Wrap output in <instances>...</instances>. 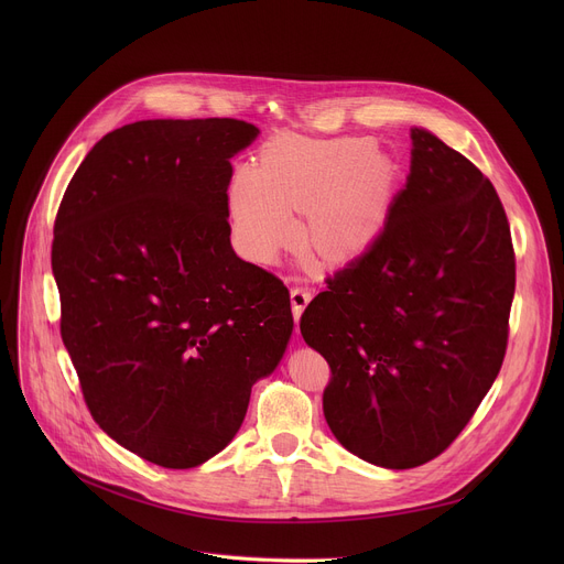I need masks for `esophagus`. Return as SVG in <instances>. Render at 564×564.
I'll list each match as a JSON object with an SVG mask.
<instances>
[{
  "instance_id": "1",
  "label": "esophagus",
  "mask_w": 564,
  "mask_h": 564,
  "mask_svg": "<svg viewBox=\"0 0 564 564\" xmlns=\"http://www.w3.org/2000/svg\"><path fill=\"white\" fill-rule=\"evenodd\" d=\"M290 299H292V312H294V318L299 321L301 312L305 310V305H307V303H310V299H312V292H310V288H292Z\"/></svg>"
}]
</instances>
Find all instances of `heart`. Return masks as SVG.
Returning a JSON list of instances; mask_svg holds the SVG:
<instances>
[{
    "label": "heart",
    "instance_id": "heart-1",
    "mask_svg": "<svg viewBox=\"0 0 564 564\" xmlns=\"http://www.w3.org/2000/svg\"><path fill=\"white\" fill-rule=\"evenodd\" d=\"M359 149L348 142H318L296 135L272 140L259 167L240 170L229 187L234 227L257 261H272L296 238L292 209H316L314 246L346 259L361 252L375 236L379 205L368 185H352Z\"/></svg>",
    "mask_w": 564,
    "mask_h": 564
}]
</instances>
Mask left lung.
I'll list each match as a JSON object with an SVG mask.
<instances>
[{
	"mask_svg": "<svg viewBox=\"0 0 564 564\" xmlns=\"http://www.w3.org/2000/svg\"><path fill=\"white\" fill-rule=\"evenodd\" d=\"M381 231L301 314L324 355V415L344 448L383 468L442 455L507 352L516 252L502 200L468 158L413 129Z\"/></svg>",
	"mask_w": 564,
	"mask_h": 564,
	"instance_id": "left-lung-1",
	"label": "left lung"
}]
</instances>
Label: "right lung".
<instances>
[{"mask_svg":"<svg viewBox=\"0 0 564 564\" xmlns=\"http://www.w3.org/2000/svg\"><path fill=\"white\" fill-rule=\"evenodd\" d=\"M257 133L234 118L124 124L87 153L55 216L59 333L85 404L165 468L231 442L292 335L283 281L229 243V158Z\"/></svg>","mask_w":564,"mask_h":564,"instance_id":"right-lung-1","label":"right lung"}]
</instances>
